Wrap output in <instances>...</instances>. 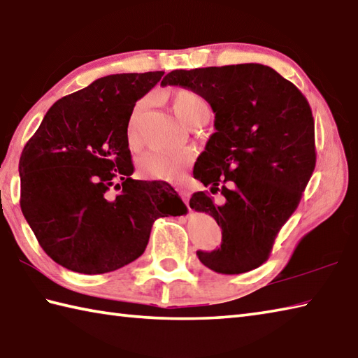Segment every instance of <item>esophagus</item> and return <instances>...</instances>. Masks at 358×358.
Listing matches in <instances>:
<instances>
[{
    "instance_id": "obj_1",
    "label": "esophagus",
    "mask_w": 358,
    "mask_h": 358,
    "mask_svg": "<svg viewBox=\"0 0 358 358\" xmlns=\"http://www.w3.org/2000/svg\"><path fill=\"white\" fill-rule=\"evenodd\" d=\"M178 193H179V196L182 198V201H184V202L187 203V207L189 208V206H188V201H189V192H188V189H187L185 187H179V188H178Z\"/></svg>"
}]
</instances>
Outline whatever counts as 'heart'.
<instances>
[{
	"label": "heart",
	"instance_id": "1",
	"mask_svg": "<svg viewBox=\"0 0 358 358\" xmlns=\"http://www.w3.org/2000/svg\"><path fill=\"white\" fill-rule=\"evenodd\" d=\"M173 111L188 127L206 125L211 115L208 101L201 94L192 90H179L171 99ZM145 105L137 103L131 113L128 122V147L137 150L141 145L138 125L143 117ZM194 152L192 150L178 151H148L138 157L137 166L143 178L178 182L185 176V171L193 162Z\"/></svg>",
	"mask_w": 358,
	"mask_h": 358
}]
</instances>
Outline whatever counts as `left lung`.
Listing matches in <instances>:
<instances>
[{
	"mask_svg": "<svg viewBox=\"0 0 358 358\" xmlns=\"http://www.w3.org/2000/svg\"><path fill=\"white\" fill-rule=\"evenodd\" d=\"M160 85L196 91L215 113L216 133L193 176L224 201L216 203L198 192L189 207L215 217L222 243L216 250H199L198 258L225 275L259 267L315 169V127L308 100L294 83L258 63L176 69Z\"/></svg>",
	"mask_w": 358,
	"mask_h": 358,
	"instance_id": "obj_1",
	"label": "left lung"
}]
</instances>
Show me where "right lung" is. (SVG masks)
I'll return each mask as SVG.
<instances>
[{
  "mask_svg": "<svg viewBox=\"0 0 358 358\" xmlns=\"http://www.w3.org/2000/svg\"><path fill=\"white\" fill-rule=\"evenodd\" d=\"M162 76L97 78L57 100L26 143L21 211L57 264L86 275L117 271L145 252L157 217L187 211L170 184L131 178V113Z\"/></svg>",
  "mask_w": 358,
  "mask_h": 358,
  "instance_id": "obj_1",
  "label": "right lung"
}]
</instances>
